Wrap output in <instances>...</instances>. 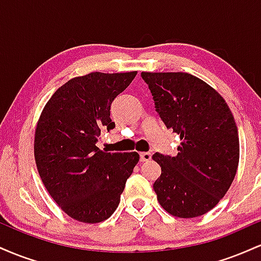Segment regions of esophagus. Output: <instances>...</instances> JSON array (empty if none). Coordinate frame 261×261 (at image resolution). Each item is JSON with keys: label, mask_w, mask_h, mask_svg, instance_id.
<instances>
[{"label": "esophagus", "mask_w": 261, "mask_h": 261, "mask_svg": "<svg viewBox=\"0 0 261 261\" xmlns=\"http://www.w3.org/2000/svg\"><path fill=\"white\" fill-rule=\"evenodd\" d=\"M140 160H141V162L151 161V153H148V152H141V153H140Z\"/></svg>", "instance_id": "34e87169"}]
</instances>
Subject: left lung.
<instances>
[{"mask_svg":"<svg viewBox=\"0 0 261 261\" xmlns=\"http://www.w3.org/2000/svg\"><path fill=\"white\" fill-rule=\"evenodd\" d=\"M166 126L180 137L175 157L154 153L160 205L180 218L199 217L226 195L239 163L234 116L211 86L185 72H142Z\"/></svg>","mask_w":261,"mask_h":261,"instance_id":"1","label":"left lung"}]
</instances>
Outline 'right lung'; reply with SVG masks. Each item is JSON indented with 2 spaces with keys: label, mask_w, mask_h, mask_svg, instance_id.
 I'll list each match as a JSON object with an SVG mask.
<instances>
[{
  "label": "right lung",
  "mask_w": 261,
  "mask_h": 261,
  "mask_svg": "<svg viewBox=\"0 0 261 261\" xmlns=\"http://www.w3.org/2000/svg\"><path fill=\"white\" fill-rule=\"evenodd\" d=\"M92 72L58 88L45 104L34 135V158L45 189L73 220L99 223L120 202L137 152L109 153L95 146L100 130H112L113 100L136 77Z\"/></svg>",
  "instance_id": "1"
}]
</instances>
